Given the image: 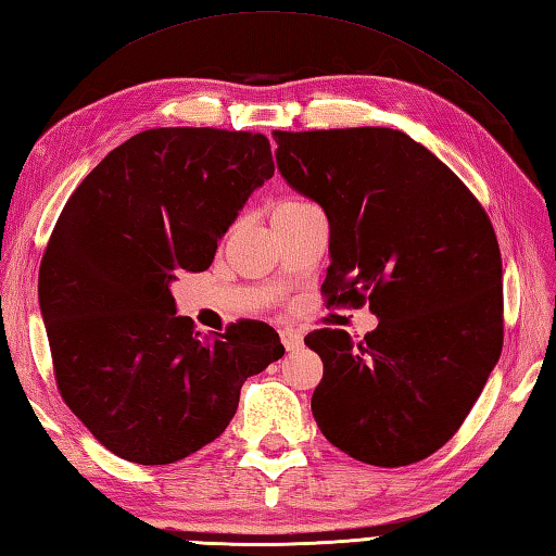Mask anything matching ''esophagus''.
Returning a JSON list of instances; mask_svg holds the SVG:
<instances>
[{
  "label": "esophagus",
  "instance_id": "obj_1",
  "mask_svg": "<svg viewBox=\"0 0 556 556\" xmlns=\"http://www.w3.org/2000/svg\"><path fill=\"white\" fill-rule=\"evenodd\" d=\"M279 339H281V344H285L287 351H296L303 344V337L299 332H293V329H281Z\"/></svg>",
  "mask_w": 556,
  "mask_h": 556
}]
</instances>
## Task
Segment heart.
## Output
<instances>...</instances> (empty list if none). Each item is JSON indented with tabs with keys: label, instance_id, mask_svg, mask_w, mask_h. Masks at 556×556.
Listing matches in <instances>:
<instances>
[{
	"label": "heart",
	"instance_id": "obj_1",
	"mask_svg": "<svg viewBox=\"0 0 556 556\" xmlns=\"http://www.w3.org/2000/svg\"><path fill=\"white\" fill-rule=\"evenodd\" d=\"M308 207H313V203H308V200H299V198L279 200V203H275V207H271V222L293 217V215H299V212L308 210Z\"/></svg>",
	"mask_w": 556,
	"mask_h": 556
}]
</instances>
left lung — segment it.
Returning a JSON list of instances; mask_svg holds the SVG:
<instances>
[{
  "instance_id": "obj_1",
  "label": "left lung",
  "mask_w": 556,
  "mask_h": 556,
  "mask_svg": "<svg viewBox=\"0 0 556 556\" xmlns=\"http://www.w3.org/2000/svg\"><path fill=\"white\" fill-rule=\"evenodd\" d=\"M289 186L329 219L327 308L380 317L363 341L315 329L317 428L341 452L399 468L444 446L504 344L497 233L468 186L406 134L382 126L271 131Z\"/></svg>"
}]
</instances>
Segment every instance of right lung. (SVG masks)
<instances>
[{"label": "right lung", "instance_id": "add662e5", "mask_svg": "<svg viewBox=\"0 0 556 556\" xmlns=\"http://www.w3.org/2000/svg\"><path fill=\"white\" fill-rule=\"evenodd\" d=\"M275 174L263 134L148 128L80 181L47 241L38 299L56 389L112 454L167 466L227 430L241 387L285 356L267 323L203 337L174 311L179 271Z\"/></svg>", "mask_w": 556, "mask_h": 556}]
</instances>
